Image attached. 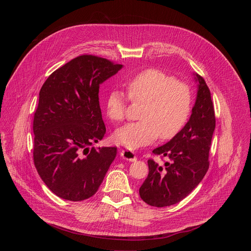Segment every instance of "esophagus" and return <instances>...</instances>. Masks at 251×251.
Masks as SVG:
<instances>
[{
	"instance_id": "1",
	"label": "esophagus",
	"mask_w": 251,
	"mask_h": 251,
	"mask_svg": "<svg viewBox=\"0 0 251 251\" xmlns=\"http://www.w3.org/2000/svg\"><path fill=\"white\" fill-rule=\"evenodd\" d=\"M120 156L124 160H127V161H130V162H135L137 160V157H136L135 153L130 151V150H122L120 152Z\"/></svg>"
}]
</instances>
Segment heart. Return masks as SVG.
<instances>
[{
  "label": "heart",
  "instance_id": "obj_1",
  "mask_svg": "<svg viewBox=\"0 0 251 251\" xmlns=\"http://www.w3.org/2000/svg\"><path fill=\"white\" fill-rule=\"evenodd\" d=\"M127 90L133 102L145 103L139 116L141 121L115 132V141L127 149L150 145L158 137L172 139L188 122L193 103L191 88L164 71L156 68L142 71L128 80ZM127 103L124 92L110 90L105 98L107 115L115 122L124 120Z\"/></svg>",
  "mask_w": 251,
  "mask_h": 251
}]
</instances>
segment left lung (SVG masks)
Returning a JSON list of instances; mask_svg holds the SVG:
<instances>
[{
  "instance_id": "8db88e82",
  "label": "left lung",
  "mask_w": 251,
  "mask_h": 251,
  "mask_svg": "<svg viewBox=\"0 0 251 251\" xmlns=\"http://www.w3.org/2000/svg\"><path fill=\"white\" fill-rule=\"evenodd\" d=\"M194 75L198 93L192 115L167 144L153 150L154 154L169 161L160 166L148 160L149 174L139 189L141 199L152 206L163 207L181 201L201 183L208 170L216 116L204 79L198 74Z\"/></svg>"
}]
</instances>
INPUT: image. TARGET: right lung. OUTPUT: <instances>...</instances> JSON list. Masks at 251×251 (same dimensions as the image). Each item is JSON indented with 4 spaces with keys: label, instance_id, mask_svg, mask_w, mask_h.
<instances>
[{
    "label": "right lung",
    "instance_id": "add662e5",
    "mask_svg": "<svg viewBox=\"0 0 251 251\" xmlns=\"http://www.w3.org/2000/svg\"><path fill=\"white\" fill-rule=\"evenodd\" d=\"M122 67L79 55L53 71L41 88L32 125L33 163L47 187L61 199L92 197L116 157V147L90 146L106 133L99 86Z\"/></svg>",
    "mask_w": 251,
    "mask_h": 251
}]
</instances>
